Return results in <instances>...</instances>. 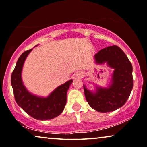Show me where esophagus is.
<instances>
[{
	"label": "esophagus",
	"instance_id": "34e87169",
	"mask_svg": "<svg viewBox=\"0 0 147 147\" xmlns=\"http://www.w3.org/2000/svg\"><path fill=\"white\" fill-rule=\"evenodd\" d=\"M77 76L79 77H80V78H81V77H83V72H79L77 73Z\"/></svg>",
	"mask_w": 147,
	"mask_h": 147
}]
</instances>
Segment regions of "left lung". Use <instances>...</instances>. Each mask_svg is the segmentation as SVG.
<instances>
[{
    "label": "left lung",
    "mask_w": 147,
    "mask_h": 147,
    "mask_svg": "<svg viewBox=\"0 0 147 147\" xmlns=\"http://www.w3.org/2000/svg\"><path fill=\"white\" fill-rule=\"evenodd\" d=\"M96 62H107L114 68L112 84L108 89L99 88L93 94L84 88L85 96L90 107L101 113L114 111L125 105L133 88L132 65L127 55L117 45L101 49L95 55Z\"/></svg>",
    "instance_id": "1"
}]
</instances>
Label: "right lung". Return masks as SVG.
<instances>
[{"instance_id": "obj_1", "label": "right lung", "mask_w": 147, "mask_h": 147, "mask_svg": "<svg viewBox=\"0 0 147 147\" xmlns=\"http://www.w3.org/2000/svg\"><path fill=\"white\" fill-rule=\"evenodd\" d=\"M32 49L20 55L13 71L11 82L16 102L30 116L38 120L51 119L60 115L66 104V94L72 80H70L53 91L49 97L43 98L32 95L22 83L21 73L27 55Z\"/></svg>"}]
</instances>
